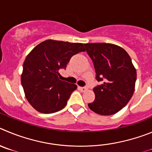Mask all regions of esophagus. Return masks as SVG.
<instances>
[{
	"label": "esophagus",
	"mask_w": 152,
	"mask_h": 152,
	"mask_svg": "<svg viewBox=\"0 0 152 152\" xmlns=\"http://www.w3.org/2000/svg\"><path fill=\"white\" fill-rule=\"evenodd\" d=\"M79 89L81 91H83V92H84V91H87V87H79Z\"/></svg>",
	"instance_id": "esophagus-1"
}]
</instances>
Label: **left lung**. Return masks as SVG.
Here are the masks:
<instances>
[{"label": "left lung", "instance_id": "8db88e82", "mask_svg": "<svg viewBox=\"0 0 152 152\" xmlns=\"http://www.w3.org/2000/svg\"><path fill=\"white\" fill-rule=\"evenodd\" d=\"M95 66L96 79L103 83L93 88L95 101L88 107L100 115H112L127 104L133 95L136 70L121 47L110 43L84 45Z\"/></svg>", "mask_w": 152, "mask_h": 152}]
</instances>
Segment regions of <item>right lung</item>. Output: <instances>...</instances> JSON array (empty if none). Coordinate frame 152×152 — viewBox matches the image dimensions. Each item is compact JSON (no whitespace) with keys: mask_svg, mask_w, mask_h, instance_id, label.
I'll list each match as a JSON object with an SVG mask.
<instances>
[{"mask_svg":"<svg viewBox=\"0 0 152 152\" xmlns=\"http://www.w3.org/2000/svg\"><path fill=\"white\" fill-rule=\"evenodd\" d=\"M85 50L83 43L48 39L30 51L23 63L21 83L34 109L51 113L66 106L77 86L61 80L59 70L66 67L73 55Z\"/></svg>","mask_w":152,"mask_h":152,"instance_id":"right-lung-1","label":"right lung"}]
</instances>
